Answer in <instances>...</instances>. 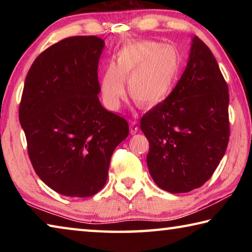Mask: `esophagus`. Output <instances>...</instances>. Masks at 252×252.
Segmentation results:
<instances>
[{
  "instance_id": "34e87169",
  "label": "esophagus",
  "mask_w": 252,
  "mask_h": 252,
  "mask_svg": "<svg viewBox=\"0 0 252 252\" xmlns=\"http://www.w3.org/2000/svg\"><path fill=\"white\" fill-rule=\"evenodd\" d=\"M138 132V126H136V122H131L130 125V133L131 134H135Z\"/></svg>"
}]
</instances>
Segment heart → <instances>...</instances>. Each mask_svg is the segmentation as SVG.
Masks as SVG:
<instances>
[{
    "instance_id": "heart-1",
    "label": "heart",
    "mask_w": 252,
    "mask_h": 252,
    "mask_svg": "<svg viewBox=\"0 0 252 252\" xmlns=\"http://www.w3.org/2000/svg\"><path fill=\"white\" fill-rule=\"evenodd\" d=\"M181 58L171 45L142 40L123 44L100 78L102 99L117 110L126 94V82L134 102L151 108L167 100L176 87Z\"/></svg>"
}]
</instances>
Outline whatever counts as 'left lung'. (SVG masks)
<instances>
[{"mask_svg": "<svg viewBox=\"0 0 252 252\" xmlns=\"http://www.w3.org/2000/svg\"><path fill=\"white\" fill-rule=\"evenodd\" d=\"M229 93L216 58L194 36L187 67L167 100L141 118L156 185L170 193L197 189L215 172L229 141Z\"/></svg>", "mask_w": 252, "mask_h": 252, "instance_id": "1", "label": "left lung"}]
</instances>
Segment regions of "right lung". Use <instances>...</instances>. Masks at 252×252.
<instances>
[{"instance_id":"1","label":"right lung","mask_w":252,"mask_h":252,"mask_svg":"<svg viewBox=\"0 0 252 252\" xmlns=\"http://www.w3.org/2000/svg\"><path fill=\"white\" fill-rule=\"evenodd\" d=\"M104 41L67 37L42 52L24 82L19 119L39 178L66 197H91L104 187L110 160L129 135L125 118L97 95Z\"/></svg>"}]
</instances>
